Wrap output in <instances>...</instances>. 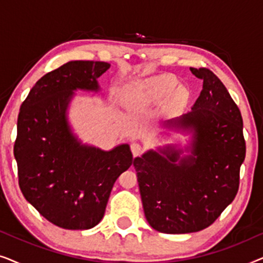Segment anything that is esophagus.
Segmentation results:
<instances>
[{"label":"esophagus","mask_w":263,"mask_h":263,"mask_svg":"<svg viewBox=\"0 0 263 263\" xmlns=\"http://www.w3.org/2000/svg\"><path fill=\"white\" fill-rule=\"evenodd\" d=\"M130 149H132L133 156L138 157V156H140V154H141V152H142V146L140 145V143L134 142V143H132V145H130Z\"/></svg>","instance_id":"1"}]
</instances>
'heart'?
I'll return each instance as SVG.
<instances>
[{
  "mask_svg": "<svg viewBox=\"0 0 263 263\" xmlns=\"http://www.w3.org/2000/svg\"><path fill=\"white\" fill-rule=\"evenodd\" d=\"M177 79L171 74H164L159 77L147 79L141 84L136 86L134 91L146 93L151 97H161L174 91L177 86Z\"/></svg>",
  "mask_w": 263,
  "mask_h": 263,
  "instance_id": "1",
  "label": "heart"
}]
</instances>
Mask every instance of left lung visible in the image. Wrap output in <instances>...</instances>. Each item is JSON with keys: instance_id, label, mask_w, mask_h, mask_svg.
Masks as SVG:
<instances>
[{"instance_id": "8db88e82", "label": "left lung", "mask_w": 263, "mask_h": 263, "mask_svg": "<svg viewBox=\"0 0 263 263\" xmlns=\"http://www.w3.org/2000/svg\"><path fill=\"white\" fill-rule=\"evenodd\" d=\"M190 70L203 80L202 91L190 112L165 127L192 133V156L179 159L181 149L166 147L164 156L148 151L134 159L147 221L171 235L201 231L217 220L237 195L246 158L237 104L213 71Z\"/></svg>"}]
</instances>
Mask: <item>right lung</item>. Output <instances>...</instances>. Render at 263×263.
Segmentation results:
<instances>
[{"instance_id":"right-lung-1","label":"right lung","mask_w":263,"mask_h":263,"mask_svg":"<svg viewBox=\"0 0 263 263\" xmlns=\"http://www.w3.org/2000/svg\"><path fill=\"white\" fill-rule=\"evenodd\" d=\"M106 62L70 61L39 79L20 106L14 157L21 193L53 225L87 230L102 220L112 186L134 163L130 147L81 145L66 111L75 89L98 91Z\"/></svg>"}]
</instances>
